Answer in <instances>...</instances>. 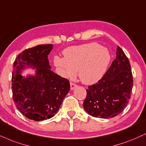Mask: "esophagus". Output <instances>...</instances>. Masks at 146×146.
<instances>
[{"label": "esophagus", "mask_w": 146, "mask_h": 146, "mask_svg": "<svg viewBox=\"0 0 146 146\" xmlns=\"http://www.w3.org/2000/svg\"><path fill=\"white\" fill-rule=\"evenodd\" d=\"M70 86H71V90H73L75 88H77L76 84H75L74 83H72V82L70 83Z\"/></svg>", "instance_id": "obj_1"}]
</instances>
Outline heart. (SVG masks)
I'll return each instance as SVG.
<instances>
[{
	"label": "heart",
	"mask_w": 146,
	"mask_h": 146,
	"mask_svg": "<svg viewBox=\"0 0 146 146\" xmlns=\"http://www.w3.org/2000/svg\"><path fill=\"white\" fill-rule=\"evenodd\" d=\"M63 54L64 58L54 57L58 73L63 78H73L78 71L79 78L85 84L101 80L111 60L108 49L95 42L69 47L63 51Z\"/></svg>",
	"instance_id": "1"
}]
</instances>
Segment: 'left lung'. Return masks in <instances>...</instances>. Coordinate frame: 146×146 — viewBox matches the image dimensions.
Returning a JSON list of instances; mask_svg holds the SVG:
<instances>
[{"instance_id": "1", "label": "left lung", "mask_w": 146, "mask_h": 146, "mask_svg": "<svg viewBox=\"0 0 146 146\" xmlns=\"http://www.w3.org/2000/svg\"><path fill=\"white\" fill-rule=\"evenodd\" d=\"M133 80L128 58L117 46L116 58L97 83L88 86L83 107L89 115L100 118L116 116L129 103Z\"/></svg>"}]
</instances>
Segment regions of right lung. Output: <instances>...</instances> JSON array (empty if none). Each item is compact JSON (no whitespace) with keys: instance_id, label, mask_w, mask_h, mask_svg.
Masks as SVG:
<instances>
[{"instance_id":"add662e5","label":"right lung","mask_w":146,"mask_h":146,"mask_svg":"<svg viewBox=\"0 0 146 146\" xmlns=\"http://www.w3.org/2000/svg\"><path fill=\"white\" fill-rule=\"evenodd\" d=\"M52 44L38 45L23 51L15 58L12 73L13 99L17 110L35 121L50 119L58 111L70 90L68 80L51 71L47 56ZM28 68L34 74L23 76Z\"/></svg>"}]
</instances>
